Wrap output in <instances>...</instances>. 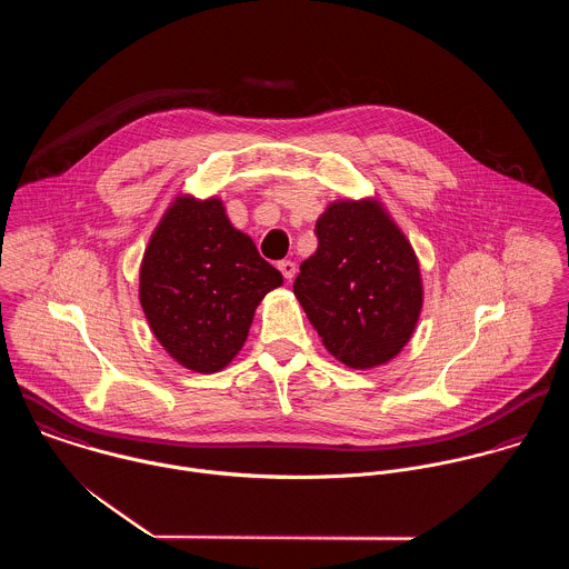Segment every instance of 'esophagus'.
<instances>
[{"mask_svg": "<svg viewBox=\"0 0 569 569\" xmlns=\"http://www.w3.org/2000/svg\"><path fill=\"white\" fill-rule=\"evenodd\" d=\"M278 269H280V273L284 276V280H289V282L293 280V276H296V271H298V269H296V262H291V260H280V262H278Z\"/></svg>", "mask_w": 569, "mask_h": 569, "instance_id": "1", "label": "esophagus"}]
</instances>
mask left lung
Returning a JSON list of instances; mask_svg holds the SVG:
<instances>
[{
	"label": "left lung",
	"instance_id": "8db88e82",
	"mask_svg": "<svg viewBox=\"0 0 569 569\" xmlns=\"http://www.w3.org/2000/svg\"><path fill=\"white\" fill-rule=\"evenodd\" d=\"M318 249L293 293L326 350L346 368L392 361L422 311L416 251L377 197L337 199L316 226Z\"/></svg>",
	"mask_w": 569,
	"mask_h": 569
}]
</instances>
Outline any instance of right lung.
<instances>
[{
  "label": "right lung",
  "mask_w": 569,
  "mask_h": 569,
  "mask_svg": "<svg viewBox=\"0 0 569 569\" xmlns=\"http://www.w3.org/2000/svg\"><path fill=\"white\" fill-rule=\"evenodd\" d=\"M282 284L219 197L179 194L140 264V305L156 339L183 368L223 370L243 348L260 300Z\"/></svg>",
  "instance_id": "right-lung-1"
}]
</instances>
